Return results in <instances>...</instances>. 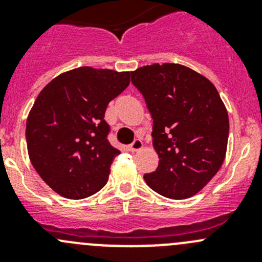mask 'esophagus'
<instances>
[{"instance_id": "esophagus-1", "label": "esophagus", "mask_w": 262, "mask_h": 262, "mask_svg": "<svg viewBox=\"0 0 262 262\" xmlns=\"http://www.w3.org/2000/svg\"><path fill=\"white\" fill-rule=\"evenodd\" d=\"M128 148H129V150H130V152H137V150H139V149H142V148H143V143H142L141 139H136V141H134L133 143H132Z\"/></svg>"}]
</instances>
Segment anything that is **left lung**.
<instances>
[{"label":"left lung","mask_w":262,"mask_h":262,"mask_svg":"<svg viewBox=\"0 0 262 262\" xmlns=\"http://www.w3.org/2000/svg\"><path fill=\"white\" fill-rule=\"evenodd\" d=\"M153 119L157 170L144 175L160 195L194 196L215 176L228 143L229 120L215 86L178 63L144 66L130 72Z\"/></svg>","instance_id":"8db88e82"}]
</instances>
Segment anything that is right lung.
<instances>
[{"label":"right lung","instance_id":"add662e5","mask_svg":"<svg viewBox=\"0 0 262 262\" xmlns=\"http://www.w3.org/2000/svg\"><path fill=\"white\" fill-rule=\"evenodd\" d=\"M129 72L80 67L53 78L26 120L29 158L44 182L67 199L101 190L120 150L107 141V104L130 82Z\"/></svg>","mask_w":262,"mask_h":262}]
</instances>
